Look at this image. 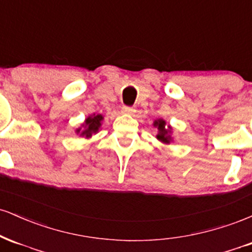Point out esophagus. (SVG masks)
<instances>
[{"label":"esophagus","mask_w":252,"mask_h":252,"mask_svg":"<svg viewBox=\"0 0 252 252\" xmlns=\"http://www.w3.org/2000/svg\"><path fill=\"white\" fill-rule=\"evenodd\" d=\"M122 112L123 114H132V112H134V109L130 108V106H123Z\"/></svg>","instance_id":"obj_1"}]
</instances>
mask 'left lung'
Listing matches in <instances>:
<instances>
[{"label":"left lung","instance_id":"left-lung-1","mask_svg":"<svg viewBox=\"0 0 252 252\" xmlns=\"http://www.w3.org/2000/svg\"><path fill=\"white\" fill-rule=\"evenodd\" d=\"M153 126L155 128H158V135H156V138L160 141L161 143L164 144H170L173 142V128L172 126L167 124V122L162 118H158V120L154 121Z\"/></svg>","mask_w":252,"mask_h":252}]
</instances>
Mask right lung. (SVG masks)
<instances>
[{
	"label": "right lung",
	"mask_w": 252,
	"mask_h": 252,
	"mask_svg": "<svg viewBox=\"0 0 252 252\" xmlns=\"http://www.w3.org/2000/svg\"><path fill=\"white\" fill-rule=\"evenodd\" d=\"M103 120V115L100 114L90 115L88 118H85V121H84L82 126L76 129V134L85 138L92 137V135H96L100 130Z\"/></svg>",
	"instance_id": "right-lung-1"
}]
</instances>
